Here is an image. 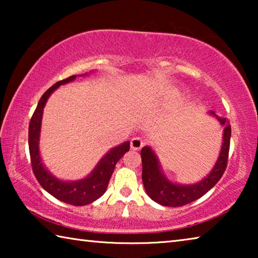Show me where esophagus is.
<instances>
[{"label":"esophagus","mask_w":258,"mask_h":258,"mask_svg":"<svg viewBox=\"0 0 258 258\" xmlns=\"http://www.w3.org/2000/svg\"><path fill=\"white\" fill-rule=\"evenodd\" d=\"M143 146H145V141H143L140 137L133 138L131 140V148H132L133 150H140Z\"/></svg>","instance_id":"obj_1"}]
</instances>
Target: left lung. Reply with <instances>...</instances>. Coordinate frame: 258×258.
Segmentation results:
<instances>
[{"label": "left lung", "instance_id": "left-lung-1", "mask_svg": "<svg viewBox=\"0 0 258 258\" xmlns=\"http://www.w3.org/2000/svg\"><path fill=\"white\" fill-rule=\"evenodd\" d=\"M209 115L215 117L223 126V142L215 165L206 177L192 184H181L172 182L161 169L159 159L152 148L147 146L141 150L142 158V181L148 196L161 206L178 207L184 206L203 197L205 194L220 181L228 165V157L231 139V125L225 117L217 116L214 111Z\"/></svg>", "mask_w": 258, "mask_h": 258}]
</instances>
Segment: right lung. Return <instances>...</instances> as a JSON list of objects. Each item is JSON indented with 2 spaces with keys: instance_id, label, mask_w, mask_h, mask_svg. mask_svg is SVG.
I'll return each mask as SVG.
<instances>
[{
  "instance_id": "1",
  "label": "right lung",
  "mask_w": 258,
  "mask_h": 258,
  "mask_svg": "<svg viewBox=\"0 0 258 258\" xmlns=\"http://www.w3.org/2000/svg\"><path fill=\"white\" fill-rule=\"evenodd\" d=\"M77 75V76H85ZM73 75L63 81L56 82L51 86L42 98L32 116L28 128V146L30 160H32L33 172L43 189L49 192L60 202H63L73 206H85L95 202L106 192L109 180L112 175L115 166L121 157L130 150V141H126L109 150L104 155L94 169L86 177L77 181H63L54 176L44 164H43L40 154V135L42 126L43 109H44L47 99L58 89L60 85L67 84L75 81L77 77Z\"/></svg>"
}]
</instances>
